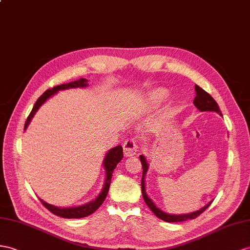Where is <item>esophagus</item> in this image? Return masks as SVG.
<instances>
[{
  "instance_id": "1",
  "label": "esophagus",
  "mask_w": 250,
  "mask_h": 250,
  "mask_svg": "<svg viewBox=\"0 0 250 250\" xmlns=\"http://www.w3.org/2000/svg\"><path fill=\"white\" fill-rule=\"evenodd\" d=\"M137 145L134 139H127L124 144V153L126 157L136 155Z\"/></svg>"
}]
</instances>
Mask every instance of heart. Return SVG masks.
I'll return each instance as SVG.
<instances>
[{"label":"heart","instance_id":"1","mask_svg":"<svg viewBox=\"0 0 250 250\" xmlns=\"http://www.w3.org/2000/svg\"><path fill=\"white\" fill-rule=\"evenodd\" d=\"M169 98V92L165 88H156L146 93L138 104V111L146 112L155 110Z\"/></svg>","mask_w":250,"mask_h":250}]
</instances>
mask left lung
Returning a JSON list of instances; mask_svg holds the SVG:
<instances>
[{
    "instance_id": "8db88e82",
    "label": "left lung",
    "mask_w": 250,
    "mask_h": 250,
    "mask_svg": "<svg viewBox=\"0 0 250 250\" xmlns=\"http://www.w3.org/2000/svg\"><path fill=\"white\" fill-rule=\"evenodd\" d=\"M195 98L193 100V104L196 106V108L198 111L201 112H215V113H219L221 116H222V113L219 105H217L216 101L211 97V96L206 92L204 91L202 87H200L198 85H195ZM140 162L143 164V178H142V192H143V197L146 202V204L148 205V207L151 209V211L153 213H154L157 217L159 219L165 221V222H168V223H177V222H184V221H188V220H193L195 217H197L200 214H202L205 210H206L209 206L210 204L212 202H209L207 205H205V206L201 209H198L194 212H191V213H184V214H171V213H167L165 212L164 210H162L161 208H158L156 205L154 204L151 198L148 196L146 192V181H145V177L146 172H148L149 169V164L146 162V158L144 155H140Z\"/></svg>"
}]
</instances>
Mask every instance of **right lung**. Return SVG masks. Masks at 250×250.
Returning a JSON list of instances; mask_svg holds the SVG:
<instances>
[{
    "instance_id": "obj_1",
    "label": "right lung",
    "mask_w": 250,
    "mask_h": 250,
    "mask_svg": "<svg viewBox=\"0 0 250 250\" xmlns=\"http://www.w3.org/2000/svg\"><path fill=\"white\" fill-rule=\"evenodd\" d=\"M86 86H88L87 79L80 78L79 80L64 83V84L57 85V86L53 87L52 89H47V91L44 92L41 97H39V99L36 101L33 110H31L29 116L27 117L26 121H25L24 131L27 129L31 119L34 118L36 113L41 107V105L45 104L46 100L49 99L50 97H53L55 94H57L59 91H64V89L77 88V87L81 88V87H86ZM123 158H124V152H123V146H114V148L110 149L106 152V154L104 159V163H102V165H104V168L105 170V180H104V187H102L101 192L98 194V196L95 198V200L88 202L86 204L80 205V206L63 207V208L57 207V206H54V205H52V204L44 202L42 198H40V201L42 202L44 206H45L50 211V212L56 214V215H58V216L64 217V219H80V217H85L89 214L94 213L95 211L101 206V204L104 202L105 197L107 195L108 189H110V185H111L112 175L114 173V170H115V168H116L117 164Z\"/></svg>"
}]
</instances>
